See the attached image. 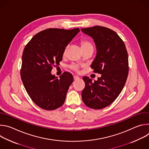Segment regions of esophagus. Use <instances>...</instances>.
Segmentation results:
<instances>
[{
    "mask_svg": "<svg viewBox=\"0 0 149 149\" xmlns=\"http://www.w3.org/2000/svg\"><path fill=\"white\" fill-rule=\"evenodd\" d=\"M79 78V77H78V76H77V75H74V80H77V79H78Z\"/></svg>",
    "mask_w": 149,
    "mask_h": 149,
    "instance_id": "esophagus-1",
    "label": "esophagus"
}]
</instances>
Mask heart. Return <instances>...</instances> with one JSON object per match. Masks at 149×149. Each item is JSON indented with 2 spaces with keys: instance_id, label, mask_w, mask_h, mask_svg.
Wrapping results in <instances>:
<instances>
[{
  "instance_id": "1",
  "label": "heart",
  "mask_w": 149,
  "mask_h": 149,
  "mask_svg": "<svg viewBox=\"0 0 149 149\" xmlns=\"http://www.w3.org/2000/svg\"><path fill=\"white\" fill-rule=\"evenodd\" d=\"M81 48L82 49H88V48H93V45L92 44L91 42L87 39H82L81 42ZM67 49V47L65 48L64 51H63V55H65L66 50ZM71 68L73 70L75 71H78L79 69V67L77 65H72L71 66Z\"/></svg>"
}]
</instances>
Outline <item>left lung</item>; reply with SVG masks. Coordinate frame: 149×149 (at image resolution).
<instances>
[{
  "label": "left lung",
  "instance_id": "obj_1",
  "mask_svg": "<svg viewBox=\"0 0 149 149\" xmlns=\"http://www.w3.org/2000/svg\"><path fill=\"white\" fill-rule=\"evenodd\" d=\"M81 31L94 39L97 54L91 68L101 74L94 82L82 78L86 86L82 99L87 107L100 110L113 102L124 88L129 74L128 54L123 40L109 28L95 26Z\"/></svg>",
  "mask_w": 149,
  "mask_h": 149
}]
</instances>
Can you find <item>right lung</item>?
I'll return each instance as SVG.
<instances>
[{"mask_svg": "<svg viewBox=\"0 0 149 149\" xmlns=\"http://www.w3.org/2000/svg\"><path fill=\"white\" fill-rule=\"evenodd\" d=\"M79 31V28H49L36 34L25 47L21 79L32 100L42 109L54 110L65 102L73 76L64 72L58 78L51 71L62 60L66 47Z\"/></svg>", "mask_w": 149, "mask_h": 149, "instance_id": "right-lung-1", "label": "right lung"}]
</instances>
